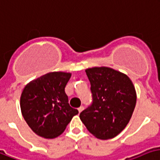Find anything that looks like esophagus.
Listing matches in <instances>:
<instances>
[{
	"label": "esophagus",
	"instance_id": "esophagus-1",
	"mask_svg": "<svg viewBox=\"0 0 160 160\" xmlns=\"http://www.w3.org/2000/svg\"><path fill=\"white\" fill-rule=\"evenodd\" d=\"M82 110H83V107H82V106H81V107H79L78 108V113H79V114H80V113H81L82 111Z\"/></svg>",
	"mask_w": 160,
	"mask_h": 160
}]
</instances>
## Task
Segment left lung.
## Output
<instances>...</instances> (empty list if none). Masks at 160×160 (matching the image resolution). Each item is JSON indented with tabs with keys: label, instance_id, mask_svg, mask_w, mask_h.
<instances>
[{
	"label": "left lung",
	"instance_id": "1",
	"mask_svg": "<svg viewBox=\"0 0 160 160\" xmlns=\"http://www.w3.org/2000/svg\"><path fill=\"white\" fill-rule=\"evenodd\" d=\"M85 72L93 103L80 113V119L97 138H113L124 130L132 116L137 102L134 85L126 74L110 67Z\"/></svg>",
	"mask_w": 160,
	"mask_h": 160
}]
</instances>
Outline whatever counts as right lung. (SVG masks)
<instances>
[{"label": "right lung", "instance_id": "1", "mask_svg": "<svg viewBox=\"0 0 160 160\" xmlns=\"http://www.w3.org/2000/svg\"><path fill=\"white\" fill-rule=\"evenodd\" d=\"M72 74L54 72L28 83L20 98L22 115L28 127L44 138H55L78 110L69 105L65 87Z\"/></svg>", "mask_w": 160, "mask_h": 160}]
</instances>
